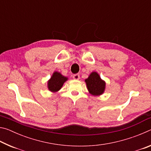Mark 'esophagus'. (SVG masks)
I'll use <instances>...</instances> for the list:
<instances>
[{
    "instance_id": "obj_1",
    "label": "esophagus",
    "mask_w": 151,
    "mask_h": 151,
    "mask_svg": "<svg viewBox=\"0 0 151 151\" xmlns=\"http://www.w3.org/2000/svg\"><path fill=\"white\" fill-rule=\"evenodd\" d=\"M73 78L74 79H75V80H78V79L80 78V75H79L78 74H75V75H73Z\"/></svg>"
}]
</instances>
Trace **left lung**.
I'll list each match as a JSON object with an SVG mask.
<instances>
[{"instance_id":"8db88e82","label":"left lung","mask_w":151,"mask_h":151,"mask_svg":"<svg viewBox=\"0 0 151 151\" xmlns=\"http://www.w3.org/2000/svg\"><path fill=\"white\" fill-rule=\"evenodd\" d=\"M85 82L90 93L93 95H100L103 94L105 88V83L102 81L96 72L92 73Z\"/></svg>"}]
</instances>
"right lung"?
Wrapping results in <instances>:
<instances>
[{
	"label": "right lung",
	"mask_w": 151,
	"mask_h": 151,
	"mask_svg": "<svg viewBox=\"0 0 151 151\" xmlns=\"http://www.w3.org/2000/svg\"><path fill=\"white\" fill-rule=\"evenodd\" d=\"M67 78L63 76L60 73L55 72L48 83V89L52 92H57L60 90Z\"/></svg>",
	"instance_id": "1"
}]
</instances>
